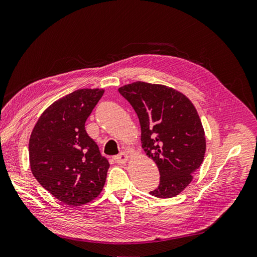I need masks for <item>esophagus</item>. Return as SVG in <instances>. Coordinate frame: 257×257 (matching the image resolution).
Segmentation results:
<instances>
[{
  "label": "esophagus",
  "mask_w": 257,
  "mask_h": 257,
  "mask_svg": "<svg viewBox=\"0 0 257 257\" xmlns=\"http://www.w3.org/2000/svg\"><path fill=\"white\" fill-rule=\"evenodd\" d=\"M129 157H130L129 154L122 152L121 154H119V155L114 156V161L116 163H120V164H124V163L129 160Z\"/></svg>",
  "instance_id": "1"
}]
</instances>
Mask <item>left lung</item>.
<instances>
[{
    "label": "left lung",
    "mask_w": 257,
    "mask_h": 257,
    "mask_svg": "<svg viewBox=\"0 0 257 257\" xmlns=\"http://www.w3.org/2000/svg\"><path fill=\"white\" fill-rule=\"evenodd\" d=\"M138 115L142 147L156 163L161 181L151 191L157 198L181 193L202 164L206 136L192 102L174 88L146 82L119 87Z\"/></svg>",
    "instance_id": "1"
}]
</instances>
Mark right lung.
<instances>
[{"label": "right lung", "mask_w": 257, "mask_h": 257, "mask_svg": "<svg viewBox=\"0 0 257 257\" xmlns=\"http://www.w3.org/2000/svg\"><path fill=\"white\" fill-rule=\"evenodd\" d=\"M81 88L55 101L39 116L29 141L31 172L43 188L71 207L95 199L110 167L85 130V121L103 95Z\"/></svg>", "instance_id": "1"}]
</instances>
